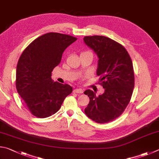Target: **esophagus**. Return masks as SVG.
I'll return each mask as SVG.
<instances>
[{
    "label": "esophagus",
    "instance_id": "1",
    "mask_svg": "<svg viewBox=\"0 0 159 159\" xmlns=\"http://www.w3.org/2000/svg\"><path fill=\"white\" fill-rule=\"evenodd\" d=\"M74 92L75 93H79V94H82L83 92V90L82 89L80 88H76V89H74Z\"/></svg>",
    "mask_w": 159,
    "mask_h": 159
}]
</instances>
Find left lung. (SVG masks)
Masks as SVG:
<instances>
[{
    "label": "left lung",
    "instance_id": "left-lung-1",
    "mask_svg": "<svg viewBox=\"0 0 159 159\" xmlns=\"http://www.w3.org/2000/svg\"><path fill=\"white\" fill-rule=\"evenodd\" d=\"M83 41L99 58L97 75L104 88L99 96L90 89L84 92L89 98L85 113L97 123L110 122L122 115L131 98L134 88L131 59L122 45L107 37L86 36Z\"/></svg>",
    "mask_w": 159,
    "mask_h": 159
}]
</instances>
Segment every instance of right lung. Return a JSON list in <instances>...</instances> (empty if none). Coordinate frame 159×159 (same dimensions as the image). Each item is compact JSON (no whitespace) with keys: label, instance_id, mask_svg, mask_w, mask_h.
<instances>
[{"label":"right lung","instance_id":"right-lung-1","mask_svg":"<svg viewBox=\"0 0 159 159\" xmlns=\"http://www.w3.org/2000/svg\"><path fill=\"white\" fill-rule=\"evenodd\" d=\"M77 39L48 33L37 37L23 52L16 66V88L34 116L44 118L56 113L73 89L54 82L51 72L61 61L63 52Z\"/></svg>","mask_w":159,"mask_h":159}]
</instances>
